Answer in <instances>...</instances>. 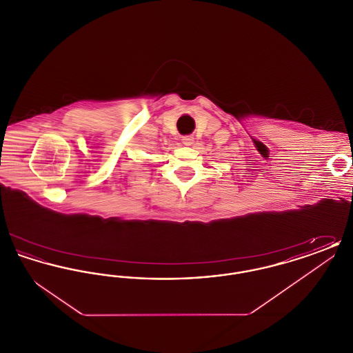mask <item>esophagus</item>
Masks as SVG:
<instances>
[{"label": "esophagus", "instance_id": "1", "mask_svg": "<svg viewBox=\"0 0 353 353\" xmlns=\"http://www.w3.org/2000/svg\"><path fill=\"white\" fill-rule=\"evenodd\" d=\"M181 140H183L185 145H192L193 144V137L192 136H184Z\"/></svg>", "mask_w": 353, "mask_h": 353}]
</instances>
